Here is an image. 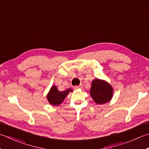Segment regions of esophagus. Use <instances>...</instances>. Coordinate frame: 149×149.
<instances>
[{
  "label": "esophagus",
  "instance_id": "esophagus-1",
  "mask_svg": "<svg viewBox=\"0 0 149 149\" xmlns=\"http://www.w3.org/2000/svg\"><path fill=\"white\" fill-rule=\"evenodd\" d=\"M83 88V85H79V86H74V88L75 90H77V89H80V88Z\"/></svg>",
  "mask_w": 149,
  "mask_h": 149
}]
</instances>
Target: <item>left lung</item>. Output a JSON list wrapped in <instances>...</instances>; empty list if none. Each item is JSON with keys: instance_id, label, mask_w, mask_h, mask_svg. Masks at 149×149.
Returning a JSON list of instances; mask_svg holds the SVG:
<instances>
[{"instance_id": "left-lung-1", "label": "left lung", "mask_w": 149, "mask_h": 149, "mask_svg": "<svg viewBox=\"0 0 149 149\" xmlns=\"http://www.w3.org/2000/svg\"><path fill=\"white\" fill-rule=\"evenodd\" d=\"M90 95L97 104H104L109 102L112 97L113 89L105 81L96 79L92 83Z\"/></svg>"}]
</instances>
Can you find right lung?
I'll use <instances>...</instances> for the list:
<instances>
[{"label": "right lung", "mask_w": 149, "mask_h": 149, "mask_svg": "<svg viewBox=\"0 0 149 149\" xmlns=\"http://www.w3.org/2000/svg\"><path fill=\"white\" fill-rule=\"evenodd\" d=\"M70 92H72V90L68 89L66 91L59 92L56 86H53L49 90L47 99L50 104L53 105H58L62 103Z\"/></svg>", "instance_id": "obj_1"}]
</instances>
